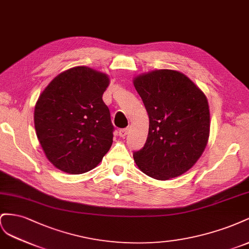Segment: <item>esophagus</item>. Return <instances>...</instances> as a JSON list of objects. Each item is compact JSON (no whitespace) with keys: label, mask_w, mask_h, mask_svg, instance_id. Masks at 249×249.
<instances>
[{"label":"esophagus","mask_w":249,"mask_h":249,"mask_svg":"<svg viewBox=\"0 0 249 249\" xmlns=\"http://www.w3.org/2000/svg\"><path fill=\"white\" fill-rule=\"evenodd\" d=\"M127 132H128V128H123L119 130V136L121 138H125L127 136Z\"/></svg>","instance_id":"1"}]
</instances>
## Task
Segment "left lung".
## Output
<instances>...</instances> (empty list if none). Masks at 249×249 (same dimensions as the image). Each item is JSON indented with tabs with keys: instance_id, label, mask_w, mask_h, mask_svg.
Listing matches in <instances>:
<instances>
[{
	"instance_id": "obj_1",
	"label": "left lung",
	"mask_w": 249,
	"mask_h": 249,
	"mask_svg": "<svg viewBox=\"0 0 249 249\" xmlns=\"http://www.w3.org/2000/svg\"><path fill=\"white\" fill-rule=\"evenodd\" d=\"M149 116L144 147L133 152L142 172L168 180L195 165L208 144L210 109L202 90L173 70H155L134 78Z\"/></svg>"
}]
</instances>
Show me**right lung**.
I'll use <instances>...</instances> for the list:
<instances>
[{
  "instance_id": "add662e5",
  "label": "right lung",
  "mask_w": 249,
  "mask_h": 249,
  "mask_svg": "<svg viewBox=\"0 0 249 249\" xmlns=\"http://www.w3.org/2000/svg\"><path fill=\"white\" fill-rule=\"evenodd\" d=\"M108 84L106 74L75 67L56 76L40 94L35 130L47 159L61 171L88 172L111 147L113 126L102 100Z\"/></svg>"
}]
</instances>
